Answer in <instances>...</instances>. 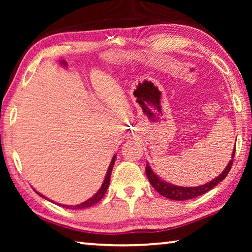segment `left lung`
I'll return each instance as SVG.
<instances>
[{
	"mask_svg": "<svg viewBox=\"0 0 252 252\" xmlns=\"http://www.w3.org/2000/svg\"><path fill=\"white\" fill-rule=\"evenodd\" d=\"M236 146V144H234ZM234 152H236V147L233 149L232 156H231V160L229 161V163L225 169L221 172L218 177L216 179H213L210 182L206 183V185L199 186V187H179L176 185H172V183L165 182L160 179L157 174L152 171V169L150 168V165L147 164L146 165V173L147 177L150 181L151 186L155 188V190L158 191L161 195L163 197L171 199V200H176V201H182V200H189V199H193L195 197H199V195L204 194L208 192L209 190H211L215 188L219 182H221L223 179L227 177V174L229 173L230 169H231L232 162H233V158H234Z\"/></svg>",
	"mask_w": 252,
	"mask_h": 252,
	"instance_id": "obj_1",
	"label": "left lung"
}]
</instances>
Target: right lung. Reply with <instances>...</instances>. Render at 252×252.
I'll return each instance as SVG.
<instances>
[{"instance_id": "right-lung-1", "label": "right lung", "mask_w": 252, "mask_h": 252, "mask_svg": "<svg viewBox=\"0 0 252 252\" xmlns=\"http://www.w3.org/2000/svg\"><path fill=\"white\" fill-rule=\"evenodd\" d=\"M116 158H117V156L114 155L113 158H112V160H111V163H110V165H109L108 171H106L104 181H103V183H102V186H101L100 189L97 190V192H96L94 195H93V197H91L90 199H88L87 201H84V202H82V203L76 204V206H64V204H60V203H58L59 206H61V207H63V208H66V209H72V210H73V209H75V210H76V209H85V208H89V207L93 206V204H95V203L99 202L100 200L104 197L106 190H108V188H109V185H110V178H111V172H112L113 164H114V161H116ZM34 191H35V190H34ZM35 192H36L37 194H39V195H41L42 198L48 199V198H45L43 194H41L40 192H37V191H35Z\"/></svg>"}]
</instances>
